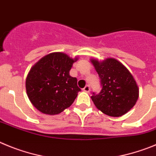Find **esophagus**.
Instances as JSON below:
<instances>
[{
    "label": "esophagus",
    "mask_w": 156,
    "mask_h": 156,
    "mask_svg": "<svg viewBox=\"0 0 156 156\" xmlns=\"http://www.w3.org/2000/svg\"><path fill=\"white\" fill-rule=\"evenodd\" d=\"M83 91H84V92H90V87H89V85H86L85 87H84Z\"/></svg>",
    "instance_id": "esophagus-1"
}]
</instances>
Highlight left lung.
I'll return each mask as SVG.
<instances>
[{
  "mask_svg": "<svg viewBox=\"0 0 156 156\" xmlns=\"http://www.w3.org/2000/svg\"><path fill=\"white\" fill-rule=\"evenodd\" d=\"M101 79L102 90L91 96L99 110L110 116H121L130 111L139 96V88L131 73L115 58L102 61L90 59Z\"/></svg>",
  "mask_w": 156,
  "mask_h": 156,
  "instance_id": "8db88e82",
  "label": "left lung"
}]
</instances>
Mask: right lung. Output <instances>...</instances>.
I'll return each instance as SVG.
<instances>
[{
    "label": "right lung",
    "mask_w": 156,
    "mask_h": 156,
    "mask_svg": "<svg viewBox=\"0 0 156 156\" xmlns=\"http://www.w3.org/2000/svg\"><path fill=\"white\" fill-rule=\"evenodd\" d=\"M78 60L62 52H54L42 57L31 68L26 88L36 109L44 114L56 115L71 106L81 91L77 78L69 74Z\"/></svg>",
    "instance_id": "right-lung-1"
}]
</instances>
